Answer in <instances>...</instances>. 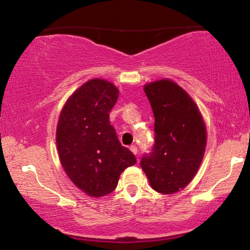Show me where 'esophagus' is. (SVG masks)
Returning a JSON list of instances; mask_svg holds the SVG:
<instances>
[{
	"instance_id": "1",
	"label": "esophagus",
	"mask_w": 250,
	"mask_h": 250,
	"mask_svg": "<svg viewBox=\"0 0 250 250\" xmlns=\"http://www.w3.org/2000/svg\"><path fill=\"white\" fill-rule=\"evenodd\" d=\"M129 149H131V151L134 153V155L138 153V146H129Z\"/></svg>"
}]
</instances>
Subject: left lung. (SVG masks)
Wrapping results in <instances>:
<instances>
[{"label":"left lung","instance_id":"left-lung-1","mask_svg":"<svg viewBox=\"0 0 250 250\" xmlns=\"http://www.w3.org/2000/svg\"><path fill=\"white\" fill-rule=\"evenodd\" d=\"M155 116V143L141 165L157 192L175 193L191 182L206 149V127L189 94L168 80L146 84Z\"/></svg>","mask_w":250,"mask_h":250}]
</instances>
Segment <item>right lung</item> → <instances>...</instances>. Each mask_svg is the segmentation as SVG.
<instances>
[{"mask_svg": "<svg viewBox=\"0 0 250 250\" xmlns=\"http://www.w3.org/2000/svg\"><path fill=\"white\" fill-rule=\"evenodd\" d=\"M118 99L114 84L95 78L68 99L57 127V146L64 172L91 197H102L117 187L123 170L136 164L109 122Z\"/></svg>", "mask_w": 250, "mask_h": 250, "instance_id": "right-lung-1", "label": "right lung"}]
</instances>
